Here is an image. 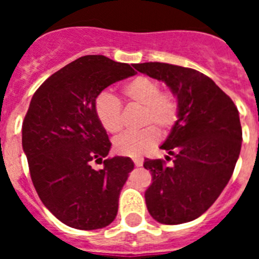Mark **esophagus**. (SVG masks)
<instances>
[{"label":"esophagus","instance_id":"esophagus-1","mask_svg":"<svg viewBox=\"0 0 259 259\" xmlns=\"http://www.w3.org/2000/svg\"><path fill=\"white\" fill-rule=\"evenodd\" d=\"M132 159H134V163H135V166H136V167H141V166H143V163H144L143 158L136 157V158H132Z\"/></svg>","mask_w":259,"mask_h":259}]
</instances>
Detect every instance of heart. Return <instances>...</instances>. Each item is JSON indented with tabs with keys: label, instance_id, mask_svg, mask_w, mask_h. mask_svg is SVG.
<instances>
[{
	"label": "heart",
	"instance_id": "b5f03b06",
	"mask_svg": "<svg viewBox=\"0 0 259 259\" xmlns=\"http://www.w3.org/2000/svg\"><path fill=\"white\" fill-rule=\"evenodd\" d=\"M122 95L130 104L143 107L140 124L153 125L141 131L127 132L114 140V150L120 155L140 157L155 145L159 134H166L179 118V101L171 92H161V84L149 76H137L122 88ZM95 114L98 122L109 134L122 130V105L115 96L102 92L95 100Z\"/></svg>",
	"mask_w": 259,
	"mask_h": 259
}]
</instances>
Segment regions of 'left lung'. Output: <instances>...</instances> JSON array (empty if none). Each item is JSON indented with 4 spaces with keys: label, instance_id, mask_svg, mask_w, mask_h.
<instances>
[{
    "label": "left lung",
    "instance_id": "8db88e82",
    "mask_svg": "<svg viewBox=\"0 0 259 259\" xmlns=\"http://www.w3.org/2000/svg\"><path fill=\"white\" fill-rule=\"evenodd\" d=\"M139 72L164 81L179 101V118L161 145L163 159H148V211L159 223L182 224L206 211L228 184L241 150L239 110L206 75L193 68L146 62Z\"/></svg>",
    "mask_w": 259,
    "mask_h": 259
}]
</instances>
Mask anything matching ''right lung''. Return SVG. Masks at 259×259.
<instances>
[{
	"instance_id": "obj_1",
	"label": "right lung",
	"mask_w": 259,
	"mask_h": 259,
	"mask_svg": "<svg viewBox=\"0 0 259 259\" xmlns=\"http://www.w3.org/2000/svg\"><path fill=\"white\" fill-rule=\"evenodd\" d=\"M135 74L127 63L84 56L48 77L32 97L23 120V152L40 200L68 227L98 230L115 219L134 162L119 155L104 159L111 143L95 114V100ZM93 161L104 167L95 170Z\"/></svg>"
}]
</instances>
